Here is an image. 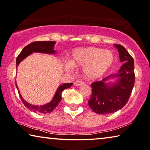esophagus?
Listing matches in <instances>:
<instances>
[{"mask_svg":"<svg viewBox=\"0 0 150 150\" xmlns=\"http://www.w3.org/2000/svg\"><path fill=\"white\" fill-rule=\"evenodd\" d=\"M83 85V82L79 81H76L75 83H74V85H75V86H77V87H79V86H81V85Z\"/></svg>","mask_w":150,"mask_h":150,"instance_id":"1","label":"esophagus"}]
</instances>
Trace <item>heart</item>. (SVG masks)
<instances>
[{
  "instance_id": "heart-1",
  "label": "heart",
  "mask_w": 150,
  "mask_h": 150,
  "mask_svg": "<svg viewBox=\"0 0 150 150\" xmlns=\"http://www.w3.org/2000/svg\"><path fill=\"white\" fill-rule=\"evenodd\" d=\"M115 55L111 50L97 47H81L74 49L70 54V61H65L63 67L72 71L74 67H83L84 76L94 81L106 74L113 66Z\"/></svg>"
}]
</instances>
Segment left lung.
<instances>
[{"instance_id":"left-lung-1","label":"left lung","mask_w":150,"mask_h":150,"mask_svg":"<svg viewBox=\"0 0 150 150\" xmlns=\"http://www.w3.org/2000/svg\"><path fill=\"white\" fill-rule=\"evenodd\" d=\"M117 49L120 61L124 63L115 74L101 81L92 83L89 106L98 114H108L120 110L126 105L134 85V60L122 45L114 44Z\"/></svg>"}]
</instances>
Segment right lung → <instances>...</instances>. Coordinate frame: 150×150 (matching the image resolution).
<instances>
[{"instance_id": "1", "label": "right lung", "mask_w": 150, "mask_h": 150, "mask_svg": "<svg viewBox=\"0 0 150 150\" xmlns=\"http://www.w3.org/2000/svg\"><path fill=\"white\" fill-rule=\"evenodd\" d=\"M56 42H35L33 43H30V44L27 45V46L24 47L22 49L21 52L18 55L17 59H16V67H18V65L24 59L26 58L30 54H33V52H39V53H44V54H56L57 51L54 49V46ZM72 83H64L63 85H59L58 88H57L56 92H55L54 96H53L52 99L51 101H50L48 103H46L43 105H33L28 103L24 100V99L22 98L21 94L20 93L19 89H18L17 84L16 83V88H17L18 93L20 98H21L22 102H23L24 106L26 108L30 109V110H33L35 112H39V113H50L54 110L55 108L59 105L61 101V93L63 90L68 89L72 85Z\"/></svg>"}]
</instances>
